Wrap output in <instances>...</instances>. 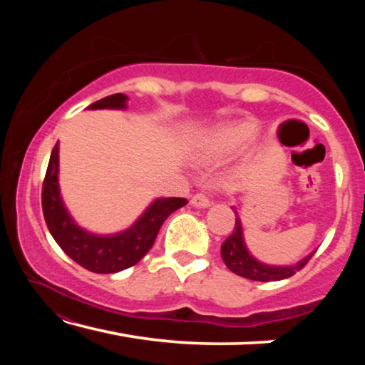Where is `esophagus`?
I'll list each match as a JSON object with an SVG mask.
<instances>
[{"instance_id":"obj_1","label":"esophagus","mask_w":365,"mask_h":365,"mask_svg":"<svg viewBox=\"0 0 365 365\" xmlns=\"http://www.w3.org/2000/svg\"><path fill=\"white\" fill-rule=\"evenodd\" d=\"M191 205L196 207H209L211 206V200H209L207 195L205 193H196L193 197H191Z\"/></svg>"}]
</instances>
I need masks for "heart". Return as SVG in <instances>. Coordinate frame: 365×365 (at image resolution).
<instances>
[{"mask_svg": "<svg viewBox=\"0 0 365 365\" xmlns=\"http://www.w3.org/2000/svg\"><path fill=\"white\" fill-rule=\"evenodd\" d=\"M257 122L251 117L220 123L201 135L196 141L195 156L202 164H214L238 153L257 132Z\"/></svg>", "mask_w": 365, "mask_h": 365, "instance_id": "1", "label": "heart"}]
</instances>
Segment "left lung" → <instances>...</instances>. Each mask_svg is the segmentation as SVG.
I'll use <instances>...</instances> for the list:
<instances>
[{
  "label": "left lung",
  "instance_id": "1",
  "mask_svg": "<svg viewBox=\"0 0 365 365\" xmlns=\"http://www.w3.org/2000/svg\"><path fill=\"white\" fill-rule=\"evenodd\" d=\"M235 214H237V211H235ZM220 255L225 265L233 272V274L256 282H277L288 279V277L294 275L296 272H299L309 262V259L312 257L314 252L294 265H280L279 267V265L259 262L256 257L251 256L248 248H246L243 240L242 222H240V217L237 215L233 232L230 237L225 240L224 245H222Z\"/></svg>",
  "mask_w": 365,
  "mask_h": 365
}]
</instances>
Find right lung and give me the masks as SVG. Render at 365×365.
I'll return each mask as SVG.
<instances>
[{
    "label": "right lung",
    "mask_w": 365,
    "mask_h": 365,
    "mask_svg": "<svg viewBox=\"0 0 365 365\" xmlns=\"http://www.w3.org/2000/svg\"><path fill=\"white\" fill-rule=\"evenodd\" d=\"M128 98L115 93L90 104L88 109H125ZM59 148L54 145L41 190V207L49 233L67 256L95 274H114L140 262L153 248L160 225L169 215L187 205L185 197H160L146 209L128 230L100 237L80 228L67 212L59 195Z\"/></svg>",
    "instance_id": "1"
}]
</instances>
